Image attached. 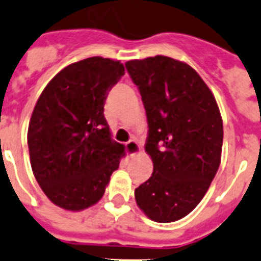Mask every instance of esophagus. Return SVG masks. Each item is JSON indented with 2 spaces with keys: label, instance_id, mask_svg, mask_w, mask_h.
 I'll return each instance as SVG.
<instances>
[{
  "label": "esophagus",
  "instance_id": "34e87169",
  "mask_svg": "<svg viewBox=\"0 0 261 261\" xmlns=\"http://www.w3.org/2000/svg\"><path fill=\"white\" fill-rule=\"evenodd\" d=\"M125 150H126V152H128V155L130 156V158L141 152L140 145H138L136 141H129V142L125 145Z\"/></svg>",
  "mask_w": 261,
  "mask_h": 261
}]
</instances>
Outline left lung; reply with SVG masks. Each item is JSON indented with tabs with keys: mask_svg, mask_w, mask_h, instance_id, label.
I'll list each match as a JSON object with an SVG mask.
<instances>
[{
	"mask_svg": "<svg viewBox=\"0 0 261 261\" xmlns=\"http://www.w3.org/2000/svg\"><path fill=\"white\" fill-rule=\"evenodd\" d=\"M148 124L152 175L136 188L140 209L158 223L190 214L220 165L223 121L206 83L186 63L158 55L125 64Z\"/></svg>",
	"mask_w": 261,
	"mask_h": 261,
	"instance_id": "8db88e82",
	"label": "left lung"
}]
</instances>
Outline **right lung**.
I'll use <instances>...</instances> for the list:
<instances>
[{"mask_svg":"<svg viewBox=\"0 0 261 261\" xmlns=\"http://www.w3.org/2000/svg\"><path fill=\"white\" fill-rule=\"evenodd\" d=\"M123 75L120 61L84 59L56 74L34 106L28 128L32 170L44 195L63 209L95 205L119 168L124 146L111 140L103 106Z\"/></svg>","mask_w":261,"mask_h":261,"instance_id":"right-lung-1","label":"right lung"}]
</instances>
